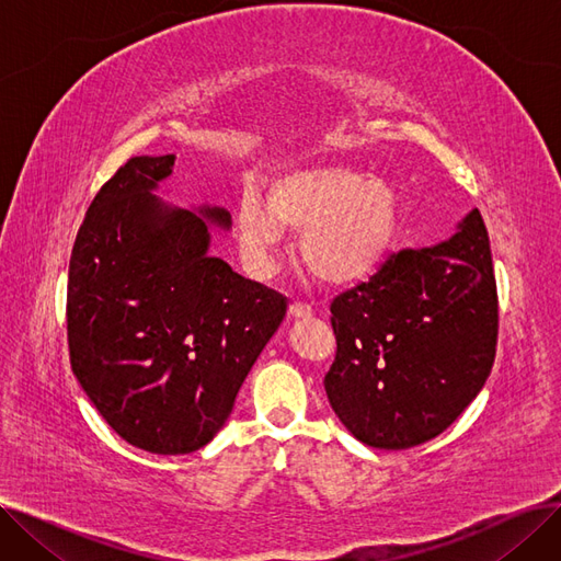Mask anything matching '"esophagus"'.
Masks as SVG:
<instances>
[{
	"instance_id": "obj_1",
	"label": "esophagus",
	"mask_w": 561,
	"mask_h": 561,
	"mask_svg": "<svg viewBox=\"0 0 561 561\" xmlns=\"http://www.w3.org/2000/svg\"><path fill=\"white\" fill-rule=\"evenodd\" d=\"M288 316H290L293 320H309V318L313 316V309H311L309 305L293 302V305L288 307Z\"/></svg>"
}]
</instances>
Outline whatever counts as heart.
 <instances>
[{
	"mask_svg": "<svg viewBox=\"0 0 561 561\" xmlns=\"http://www.w3.org/2000/svg\"><path fill=\"white\" fill-rule=\"evenodd\" d=\"M239 239L256 271H268L282 231L302 233L300 256L309 275L330 288L373 277L400 231L396 188L345 165L290 168L271 176L265 202L245 191L236 211Z\"/></svg>",
	"mask_w": 561,
	"mask_h": 561,
	"instance_id": "1",
	"label": "heart"
}]
</instances>
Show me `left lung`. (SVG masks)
Listing matches in <instances>:
<instances>
[{
	"instance_id": "1",
	"label": "left lung",
	"mask_w": 561,
	"mask_h": 561,
	"mask_svg": "<svg viewBox=\"0 0 561 561\" xmlns=\"http://www.w3.org/2000/svg\"><path fill=\"white\" fill-rule=\"evenodd\" d=\"M325 391L362 444L404 450L448 430L491 373L497 293L478 209L448 241L400 250L332 307Z\"/></svg>"
}]
</instances>
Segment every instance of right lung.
Wrapping results in <instances>:
<instances>
[{
    "label": "right lung",
    "instance_id": "add662e5",
    "mask_svg": "<svg viewBox=\"0 0 561 561\" xmlns=\"http://www.w3.org/2000/svg\"><path fill=\"white\" fill-rule=\"evenodd\" d=\"M174 154L134 157L88 206L70 256L68 345L81 389L127 444L199 450L286 316L282 293L209 254L229 211L174 209L152 191Z\"/></svg>",
    "mask_w": 561,
    "mask_h": 561
}]
</instances>
